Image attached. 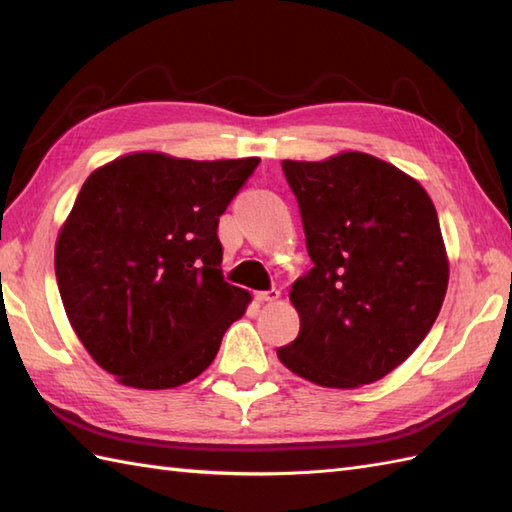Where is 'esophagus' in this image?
I'll list each match as a JSON object with an SVG mask.
<instances>
[{"label": "esophagus", "mask_w": 512, "mask_h": 512, "mask_svg": "<svg viewBox=\"0 0 512 512\" xmlns=\"http://www.w3.org/2000/svg\"><path fill=\"white\" fill-rule=\"evenodd\" d=\"M281 297V290L277 288H270V290H262V292H255V299L257 301H277Z\"/></svg>", "instance_id": "34e87169"}]
</instances>
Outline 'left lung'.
<instances>
[{"mask_svg": "<svg viewBox=\"0 0 512 512\" xmlns=\"http://www.w3.org/2000/svg\"><path fill=\"white\" fill-rule=\"evenodd\" d=\"M281 169L314 266L292 284L301 332L279 361L323 387L374 383L424 341L447 295L436 206L407 173L361 151Z\"/></svg>", "mask_w": 512, "mask_h": 512, "instance_id": "obj_1", "label": "left lung"}]
</instances>
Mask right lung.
<instances>
[{
    "label": "right lung",
    "instance_id": "right-lung-1",
    "mask_svg": "<svg viewBox=\"0 0 512 512\" xmlns=\"http://www.w3.org/2000/svg\"><path fill=\"white\" fill-rule=\"evenodd\" d=\"M257 165L132 154L85 180L54 273L76 336L123 385L189 383L246 312L250 292L222 275L217 224Z\"/></svg>",
    "mask_w": 512,
    "mask_h": 512
}]
</instances>
